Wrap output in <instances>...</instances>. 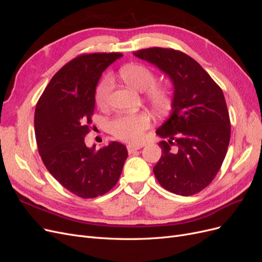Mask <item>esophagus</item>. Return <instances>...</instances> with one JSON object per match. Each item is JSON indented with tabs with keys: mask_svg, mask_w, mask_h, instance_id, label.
Segmentation results:
<instances>
[{
	"mask_svg": "<svg viewBox=\"0 0 262 262\" xmlns=\"http://www.w3.org/2000/svg\"><path fill=\"white\" fill-rule=\"evenodd\" d=\"M141 147H142L141 144H128V145H126V148H128V152H129L130 154L133 153L134 150L140 149Z\"/></svg>",
	"mask_w": 262,
	"mask_h": 262,
	"instance_id": "1",
	"label": "esophagus"
}]
</instances>
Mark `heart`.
Here are the masks:
<instances>
[{"label":"heart","mask_w":262,"mask_h":262,"mask_svg":"<svg viewBox=\"0 0 262 262\" xmlns=\"http://www.w3.org/2000/svg\"><path fill=\"white\" fill-rule=\"evenodd\" d=\"M122 80L133 89L140 92L145 91V97L148 102L157 110L168 108L170 104V92L167 87L161 84H154L155 74L148 68L142 64H129L120 70ZM113 77L105 75L98 83L95 92L96 104L100 108H105L113 91ZM150 118L146 113H136L121 115L110 122V131L118 139L138 142L144 137V132L149 128Z\"/></svg>","instance_id":"1"}]
</instances>
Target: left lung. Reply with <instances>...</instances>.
<instances>
[{
    "instance_id": "obj_1",
    "label": "left lung",
    "mask_w": 262,
    "mask_h": 262,
    "mask_svg": "<svg viewBox=\"0 0 262 262\" xmlns=\"http://www.w3.org/2000/svg\"><path fill=\"white\" fill-rule=\"evenodd\" d=\"M167 74L173 85L171 114L156 134L162 156L154 166L160 185L180 195H192L210 185L223 163L231 121L223 91L186 53L167 48L136 51Z\"/></svg>"
}]
</instances>
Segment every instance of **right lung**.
I'll return each instance as SVG.
<instances>
[{
	"instance_id": "right-lung-1",
	"label": "right lung",
	"mask_w": 262,
	"mask_h": 262,
	"mask_svg": "<svg viewBox=\"0 0 262 262\" xmlns=\"http://www.w3.org/2000/svg\"><path fill=\"white\" fill-rule=\"evenodd\" d=\"M122 54L90 53L71 60L53 75L35 110L39 154L51 175L83 199L112 190L128 157L126 147L112 142L95 150L85 144L101 73Z\"/></svg>"
}]
</instances>
